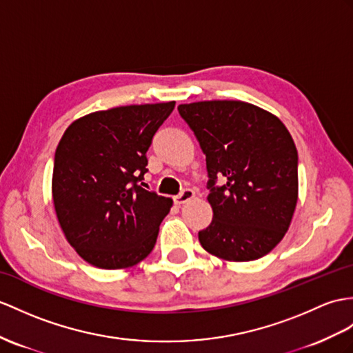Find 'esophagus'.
Listing matches in <instances>:
<instances>
[{"label": "esophagus", "mask_w": 353, "mask_h": 353, "mask_svg": "<svg viewBox=\"0 0 353 353\" xmlns=\"http://www.w3.org/2000/svg\"><path fill=\"white\" fill-rule=\"evenodd\" d=\"M193 197H194V192L192 188H184L181 193L174 197V201L176 205H183V203H187L188 201H192Z\"/></svg>", "instance_id": "obj_1"}]
</instances>
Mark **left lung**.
<instances>
[{"mask_svg": "<svg viewBox=\"0 0 353 353\" xmlns=\"http://www.w3.org/2000/svg\"><path fill=\"white\" fill-rule=\"evenodd\" d=\"M206 157L211 225L206 252L230 262L268 254L288 232L298 201V152L280 119L238 100L179 105ZM217 179L225 184L216 186Z\"/></svg>", "mask_w": 353, "mask_h": 353, "instance_id": "1", "label": "left lung"}]
</instances>
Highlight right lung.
Here are the masks:
<instances>
[{"instance_id":"add662e5","label":"right lung","mask_w":353,"mask_h":353,"mask_svg":"<svg viewBox=\"0 0 353 353\" xmlns=\"http://www.w3.org/2000/svg\"><path fill=\"white\" fill-rule=\"evenodd\" d=\"M175 101L92 112L68 125L52 175L55 212L67 241L103 270L143 261L157 241L170 197L141 187L152 137Z\"/></svg>"}]
</instances>
